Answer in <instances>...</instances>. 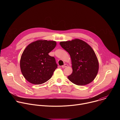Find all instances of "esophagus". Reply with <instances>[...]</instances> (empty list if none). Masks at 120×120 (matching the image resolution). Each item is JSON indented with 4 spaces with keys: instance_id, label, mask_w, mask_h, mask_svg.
<instances>
[{
    "instance_id": "1",
    "label": "esophagus",
    "mask_w": 120,
    "mask_h": 120,
    "mask_svg": "<svg viewBox=\"0 0 120 120\" xmlns=\"http://www.w3.org/2000/svg\"><path fill=\"white\" fill-rule=\"evenodd\" d=\"M67 64H64V65H62V67L64 68H65V67H67Z\"/></svg>"
}]
</instances>
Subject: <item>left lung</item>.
Segmentation results:
<instances>
[{"label": "left lung", "mask_w": 120, "mask_h": 120, "mask_svg": "<svg viewBox=\"0 0 120 120\" xmlns=\"http://www.w3.org/2000/svg\"><path fill=\"white\" fill-rule=\"evenodd\" d=\"M60 45L69 54L72 60L73 72L68 76V79L78 85L92 82L99 69L98 59L92 47L78 39L61 42Z\"/></svg>", "instance_id": "obj_1"}]
</instances>
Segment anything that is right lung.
<instances>
[{
    "label": "right lung",
    "instance_id": "1",
    "mask_svg": "<svg viewBox=\"0 0 120 120\" xmlns=\"http://www.w3.org/2000/svg\"><path fill=\"white\" fill-rule=\"evenodd\" d=\"M56 44L54 41L38 40L26 48L20 65L21 72L27 81L33 84H40L52 76L57 64L55 57L48 54Z\"/></svg>",
    "mask_w": 120,
    "mask_h": 120
}]
</instances>
